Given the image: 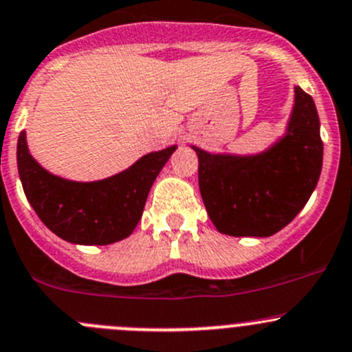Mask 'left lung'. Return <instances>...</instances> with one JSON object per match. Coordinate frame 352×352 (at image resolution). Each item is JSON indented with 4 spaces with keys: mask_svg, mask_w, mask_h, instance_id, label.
<instances>
[{
    "mask_svg": "<svg viewBox=\"0 0 352 352\" xmlns=\"http://www.w3.org/2000/svg\"><path fill=\"white\" fill-rule=\"evenodd\" d=\"M287 134L254 156L211 155L192 146L199 160V190L218 232L268 237L291 223L318 184L323 162L315 101L296 87Z\"/></svg>",
    "mask_w": 352,
    "mask_h": 352,
    "instance_id": "1",
    "label": "left lung"
}]
</instances>
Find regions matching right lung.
Masks as SVG:
<instances>
[{
  "label": "right lung",
  "instance_id": "obj_1",
  "mask_svg": "<svg viewBox=\"0 0 352 352\" xmlns=\"http://www.w3.org/2000/svg\"><path fill=\"white\" fill-rule=\"evenodd\" d=\"M175 146L149 153L131 168L98 182H72L46 172L19 135L16 165L23 192L44 225L74 244L104 245L129 237L139 223L149 189Z\"/></svg>",
  "mask_w": 352,
  "mask_h": 352
}]
</instances>
